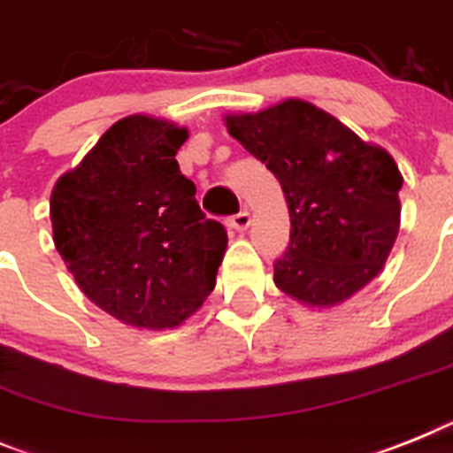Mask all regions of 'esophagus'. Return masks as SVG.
Returning <instances> with one entry per match:
<instances>
[{"mask_svg":"<svg viewBox=\"0 0 453 453\" xmlns=\"http://www.w3.org/2000/svg\"><path fill=\"white\" fill-rule=\"evenodd\" d=\"M229 224H231V229L245 231L247 226H250V212L241 211V212H238V215H234V218L229 219Z\"/></svg>","mask_w":453,"mask_h":453,"instance_id":"esophagus-1","label":"esophagus"}]
</instances>
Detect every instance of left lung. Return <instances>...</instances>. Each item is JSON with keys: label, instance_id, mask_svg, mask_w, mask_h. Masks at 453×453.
<instances>
[{"label": "left lung", "instance_id": "left-lung-1", "mask_svg": "<svg viewBox=\"0 0 453 453\" xmlns=\"http://www.w3.org/2000/svg\"><path fill=\"white\" fill-rule=\"evenodd\" d=\"M226 127L277 176L291 215V242L274 261V284L309 307H334L369 284L392 252L401 222L396 162L304 100Z\"/></svg>", "mask_w": 453, "mask_h": 453}]
</instances>
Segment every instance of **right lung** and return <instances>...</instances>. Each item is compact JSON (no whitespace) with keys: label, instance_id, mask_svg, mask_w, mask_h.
Masks as SVG:
<instances>
[{"label":"right lung","instance_id":"add662e5","mask_svg":"<svg viewBox=\"0 0 453 453\" xmlns=\"http://www.w3.org/2000/svg\"><path fill=\"white\" fill-rule=\"evenodd\" d=\"M185 139L169 121L126 116L50 196L57 252L84 296L126 326H180L215 288L226 229L180 173Z\"/></svg>","mask_w":453,"mask_h":453}]
</instances>
